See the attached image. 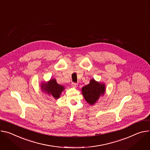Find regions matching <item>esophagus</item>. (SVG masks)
<instances>
[{
  "label": "esophagus",
  "instance_id": "obj_1",
  "mask_svg": "<svg viewBox=\"0 0 150 150\" xmlns=\"http://www.w3.org/2000/svg\"><path fill=\"white\" fill-rule=\"evenodd\" d=\"M71 86L73 87H77V83H75V82H73L71 83Z\"/></svg>",
  "mask_w": 150,
  "mask_h": 150
}]
</instances>
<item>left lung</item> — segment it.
Masks as SVG:
<instances>
[{"label": "left lung", "instance_id": "1", "mask_svg": "<svg viewBox=\"0 0 150 150\" xmlns=\"http://www.w3.org/2000/svg\"><path fill=\"white\" fill-rule=\"evenodd\" d=\"M104 92V84L99 83L94 79H92L88 85L82 88V93L86 101L91 105H93L100 95H103Z\"/></svg>", "mask_w": 150, "mask_h": 150}]
</instances>
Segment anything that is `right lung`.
<instances>
[{"instance_id": "1", "label": "right lung", "mask_w": 150, "mask_h": 150, "mask_svg": "<svg viewBox=\"0 0 150 150\" xmlns=\"http://www.w3.org/2000/svg\"><path fill=\"white\" fill-rule=\"evenodd\" d=\"M42 89L55 99H58L62 91L64 89V88L63 86L58 85L56 80L51 79L47 83L43 84L42 85Z\"/></svg>"}]
</instances>
